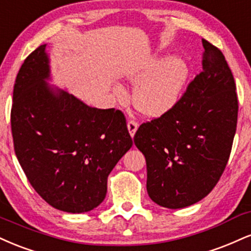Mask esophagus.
Segmentation results:
<instances>
[{
  "instance_id": "obj_1",
  "label": "esophagus",
  "mask_w": 251,
  "mask_h": 251,
  "mask_svg": "<svg viewBox=\"0 0 251 251\" xmlns=\"http://www.w3.org/2000/svg\"><path fill=\"white\" fill-rule=\"evenodd\" d=\"M127 128H128L129 134H131V137H133L135 131H137V128H138V123L133 119H129L127 122Z\"/></svg>"
}]
</instances>
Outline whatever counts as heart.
Instances as JSON below:
<instances>
[{"label": "heart", "instance_id": "1", "mask_svg": "<svg viewBox=\"0 0 251 251\" xmlns=\"http://www.w3.org/2000/svg\"><path fill=\"white\" fill-rule=\"evenodd\" d=\"M189 76L185 60L172 58L162 63L154 58L129 74V80L138 85L134 91L133 104L145 116L158 117L170 111L176 104ZM117 95L124 96L122 87Z\"/></svg>", "mask_w": 251, "mask_h": 251}]
</instances>
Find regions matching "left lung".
<instances>
[{
    "instance_id": "8db88e82",
    "label": "left lung",
    "mask_w": 251,
    "mask_h": 251,
    "mask_svg": "<svg viewBox=\"0 0 251 251\" xmlns=\"http://www.w3.org/2000/svg\"><path fill=\"white\" fill-rule=\"evenodd\" d=\"M202 71L170 111L143 123L134 144L146 159L147 193L159 206L179 209L213 191L236 132L234 76L219 48L202 39Z\"/></svg>"
}]
</instances>
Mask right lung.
<instances>
[{"label": "right lung", "instance_id": "add662e5", "mask_svg": "<svg viewBox=\"0 0 251 251\" xmlns=\"http://www.w3.org/2000/svg\"><path fill=\"white\" fill-rule=\"evenodd\" d=\"M45 47L26 57L15 80V154L30 185L50 206L89 212L105 199L108 174L133 143L122 111L90 107L45 83L50 76Z\"/></svg>", "mask_w": 251, "mask_h": 251}]
</instances>
